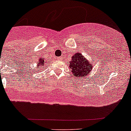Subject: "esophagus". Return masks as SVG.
<instances>
[{"mask_svg":"<svg viewBox=\"0 0 131 131\" xmlns=\"http://www.w3.org/2000/svg\"><path fill=\"white\" fill-rule=\"evenodd\" d=\"M62 59L61 56V57H58V60H60V59Z\"/></svg>","mask_w":131,"mask_h":131,"instance_id":"34e87169","label":"esophagus"}]
</instances>
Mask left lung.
Listing matches in <instances>:
<instances>
[{"label": "left lung", "instance_id": "8db88e82", "mask_svg": "<svg viewBox=\"0 0 131 131\" xmlns=\"http://www.w3.org/2000/svg\"><path fill=\"white\" fill-rule=\"evenodd\" d=\"M69 67L72 69L74 76L81 79L82 77L88 75L92 70L93 65L81 53L77 52L72 56V61H70Z\"/></svg>", "mask_w": 131, "mask_h": 131}]
</instances>
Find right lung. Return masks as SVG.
I'll use <instances>...</instances> for the list:
<instances>
[{
  "mask_svg": "<svg viewBox=\"0 0 131 131\" xmlns=\"http://www.w3.org/2000/svg\"><path fill=\"white\" fill-rule=\"evenodd\" d=\"M43 59H44V58H41L39 59V63H37V67H39V65H41L40 67H43L45 63V61ZM41 68H42V67H41Z\"/></svg>",
  "mask_w": 131,
  "mask_h": 131,
  "instance_id": "add662e5",
  "label": "right lung"
}]
</instances>
